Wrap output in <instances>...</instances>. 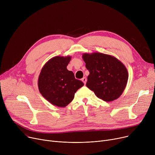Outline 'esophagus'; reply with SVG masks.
Listing matches in <instances>:
<instances>
[{
	"label": "esophagus",
	"mask_w": 155,
	"mask_h": 155,
	"mask_svg": "<svg viewBox=\"0 0 155 155\" xmlns=\"http://www.w3.org/2000/svg\"><path fill=\"white\" fill-rule=\"evenodd\" d=\"M82 81L84 82V84L85 85L86 82H87V78L86 77H84L82 78Z\"/></svg>",
	"instance_id": "34e87169"
}]
</instances>
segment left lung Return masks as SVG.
I'll return each instance as SVG.
<instances>
[{
    "label": "left lung",
    "instance_id": "obj_1",
    "mask_svg": "<svg viewBox=\"0 0 155 155\" xmlns=\"http://www.w3.org/2000/svg\"><path fill=\"white\" fill-rule=\"evenodd\" d=\"M82 58L90 72L86 86L104 101L118 99L128 80V72L124 64L114 56L99 52L84 53Z\"/></svg>",
    "mask_w": 155,
    "mask_h": 155
}]
</instances>
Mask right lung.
Here are the masks:
<instances>
[{"label":"right lung","instance_id":"obj_1","mask_svg":"<svg viewBox=\"0 0 155 155\" xmlns=\"http://www.w3.org/2000/svg\"><path fill=\"white\" fill-rule=\"evenodd\" d=\"M71 58L70 56L53 57L45 64L38 77L40 94L52 105L60 107L68 105L75 92L84 85L67 68Z\"/></svg>","mask_w":155,"mask_h":155}]
</instances>
